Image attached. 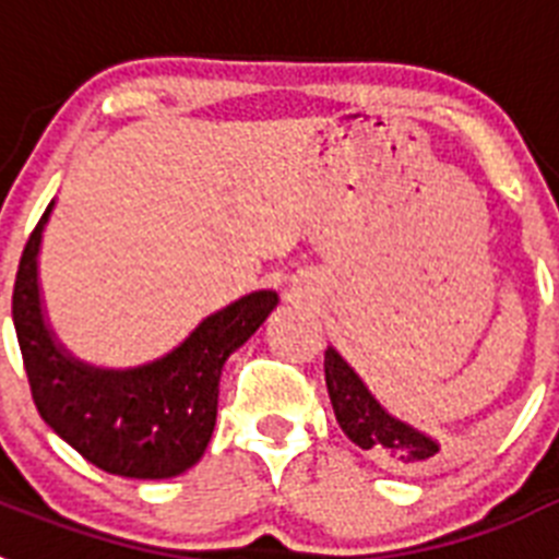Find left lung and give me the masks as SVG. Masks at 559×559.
Masks as SVG:
<instances>
[{
  "label": "left lung",
  "instance_id": "left-lung-1",
  "mask_svg": "<svg viewBox=\"0 0 559 559\" xmlns=\"http://www.w3.org/2000/svg\"><path fill=\"white\" fill-rule=\"evenodd\" d=\"M324 380L341 431L355 445L389 462L394 471H426L439 462V439L394 417L335 347L324 353Z\"/></svg>",
  "mask_w": 559,
  "mask_h": 559
}]
</instances>
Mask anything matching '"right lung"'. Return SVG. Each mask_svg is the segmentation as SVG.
Here are the masks:
<instances>
[{
	"label": "right lung",
	"mask_w": 559,
	"mask_h": 559,
	"mask_svg": "<svg viewBox=\"0 0 559 559\" xmlns=\"http://www.w3.org/2000/svg\"><path fill=\"white\" fill-rule=\"evenodd\" d=\"M56 201L29 235L13 285V324L36 408L63 442L111 476L173 478L204 456L224 364L260 330L280 296L251 290L204 316L170 353L140 367H97L49 328L38 254Z\"/></svg>",
	"instance_id": "1"
}]
</instances>
